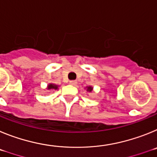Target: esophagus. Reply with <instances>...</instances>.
<instances>
[{"label": "esophagus", "mask_w": 157, "mask_h": 157, "mask_svg": "<svg viewBox=\"0 0 157 157\" xmlns=\"http://www.w3.org/2000/svg\"><path fill=\"white\" fill-rule=\"evenodd\" d=\"M69 84L71 86H75L76 84H77V82L75 81V80H72V81H70L69 82Z\"/></svg>", "instance_id": "esophagus-1"}]
</instances>
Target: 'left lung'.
Listing matches in <instances>:
<instances>
[{"label": "left lung", "instance_id": "left-lung-1", "mask_svg": "<svg viewBox=\"0 0 157 157\" xmlns=\"http://www.w3.org/2000/svg\"><path fill=\"white\" fill-rule=\"evenodd\" d=\"M86 91L87 92H89V93H91L93 91V89H94V87H92V86H86Z\"/></svg>", "mask_w": 157, "mask_h": 157}]
</instances>
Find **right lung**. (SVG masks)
Segmentation results:
<instances>
[{"label":"right lung","mask_w":157,"mask_h":157,"mask_svg":"<svg viewBox=\"0 0 157 157\" xmlns=\"http://www.w3.org/2000/svg\"><path fill=\"white\" fill-rule=\"evenodd\" d=\"M58 87H59V86L56 85L54 83H48L46 87V90H58Z\"/></svg>","instance_id":"1"}]
</instances>
